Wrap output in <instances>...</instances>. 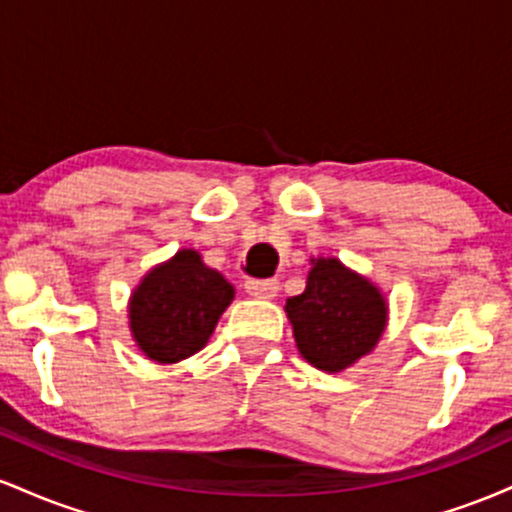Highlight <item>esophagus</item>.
<instances>
[{
    "label": "esophagus",
    "mask_w": 512,
    "mask_h": 512,
    "mask_svg": "<svg viewBox=\"0 0 512 512\" xmlns=\"http://www.w3.org/2000/svg\"><path fill=\"white\" fill-rule=\"evenodd\" d=\"M245 291H248L252 298L269 301V298H274L276 291H279V281L276 279H250L248 284H245Z\"/></svg>",
    "instance_id": "obj_1"
}]
</instances>
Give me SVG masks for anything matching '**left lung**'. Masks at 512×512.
<instances>
[{
  "mask_svg": "<svg viewBox=\"0 0 512 512\" xmlns=\"http://www.w3.org/2000/svg\"><path fill=\"white\" fill-rule=\"evenodd\" d=\"M301 356L310 366L339 373L375 349L387 325L385 296L337 257H317L305 291L286 301Z\"/></svg>",
  "mask_w": 512,
  "mask_h": 512,
  "instance_id": "1",
  "label": "left lung"
}]
</instances>
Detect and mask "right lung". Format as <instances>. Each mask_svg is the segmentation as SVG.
<instances>
[{"instance_id": "1", "label": "right lung", "mask_w": 512, "mask_h": 512, "mask_svg": "<svg viewBox=\"0 0 512 512\" xmlns=\"http://www.w3.org/2000/svg\"><path fill=\"white\" fill-rule=\"evenodd\" d=\"M233 296V286L197 250H178L134 289L129 330L151 361L178 363L207 346Z\"/></svg>"}]
</instances>
